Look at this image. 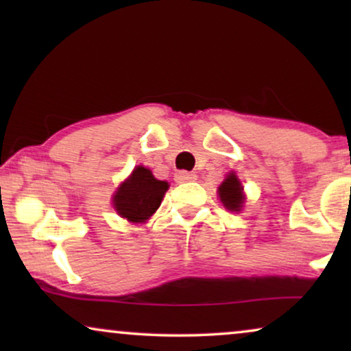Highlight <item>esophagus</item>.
Returning <instances> with one entry per match:
<instances>
[{
    "label": "esophagus",
    "mask_w": 351,
    "mask_h": 351,
    "mask_svg": "<svg viewBox=\"0 0 351 351\" xmlns=\"http://www.w3.org/2000/svg\"><path fill=\"white\" fill-rule=\"evenodd\" d=\"M176 182H179V184H185V182H193L196 180V176L193 172H189V171H179L176 172Z\"/></svg>",
    "instance_id": "obj_1"
}]
</instances>
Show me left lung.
<instances>
[{
    "instance_id": "obj_1",
    "label": "left lung",
    "mask_w": 351,
    "mask_h": 351,
    "mask_svg": "<svg viewBox=\"0 0 351 351\" xmlns=\"http://www.w3.org/2000/svg\"><path fill=\"white\" fill-rule=\"evenodd\" d=\"M219 196L225 208L228 210H239L243 208L244 196H243V186L237 179V176L230 174L227 179L222 182L219 186Z\"/></svg>"
}]
</instances>
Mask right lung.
<instances>
[{
    "label": "right lung",
    "instance_id": "obj_1",
    "mask_svg": "<svg viewBox=\"0 0 351 351\" xmlns=\"http://www.w3.org/2000/svg\"><path fill=\"white\" fill-rule=\"evenodd\" d=\"M167 189V182L155 179L150 169L138 166L114 193V209L129 222H145L160 208Z\"/></svg>",
    "mask_w": 351,
    "mask_h": 351
}]
</instances>
